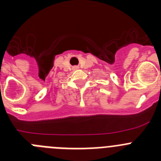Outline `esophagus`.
Instances as JSON below:
<instances>
[{
  "instance_id": "esophagus-1",
  "label": "esophagus",
  "mask_w": 161,
  "mask_h": 161,
  "mask_svg": "<svg viewBox=\"0 0 161 161\" xmlns=\"http://www.w3.org/2000/svg\"><path fill=\"white\" fill-rule=\"evenodd\" d=\"M78 68H78L77 66H74V67H73V69H74V70H75V69H78Z\"/></svg>"
}]
</instances>
